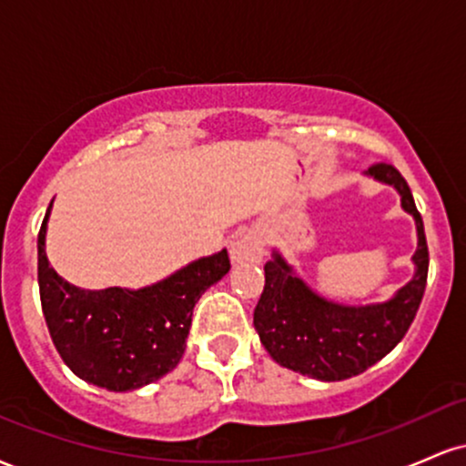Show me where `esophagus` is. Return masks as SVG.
<instances>
[{
	"label": "esophagus",
	"mask_w": 466,
	"mask_h": 466,
	"mask_svg": "<svg viewBox=\"0 0 466 466\" xmlns=\"http://www.w3.org/2000/svg\"><path fill=\"white\" fill-rule=\"evenodd\" d=\"M263 256V237L258 232H245L229 248V258L234 265L258 263Z\"/></svg>",
	"instance_id": "34e87169"
}]
</instances>
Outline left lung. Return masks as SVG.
I'll use <instances>...</instances> for the list:
<instances>
[{
  "label": "left lung",
  "mask_w": 466,
  "mask_h": 466,
  "mask_svg": "<svg viewBox=\"0 0 466 466\" xmlns=\"http://www.w3.org/2000/svg\"><path fill=\"white\" fill-rule=\"evenodd\" d=\"M368 177L392 186L400 208L414 217V276L386 302L341 304L313 291L274 249L265 265V289L254 309V329L271 360L319 381H344L381 361L408 333L425 293L427 254L422 218L408 181L390 164H374Z\"/></svg>",
  "instance_id": "8db88e82"
}]
</instances>
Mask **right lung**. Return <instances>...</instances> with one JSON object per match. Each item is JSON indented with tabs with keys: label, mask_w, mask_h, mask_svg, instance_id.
Instances as JSON below:
<instances>
[{
	"label": "right lung",
	"mask_w": 466,
	"mask_h": 466,
	"mask_svg": "<svg viewBox=\"0 0 466 466\" xmlns=\"http://www.w3.org/2000/svg\"><path fill=\"white\" fill-rule=\"evenodd\" d=\"M41 223L39 293L46 324L66 366L83 381L129 392L162 379L186 350L192 309L229 271L228 249L203 256L142 289H80L63 280L46 254Z\"/></svg>",
	"instance_id": "add662e5"
}]
</instances>
